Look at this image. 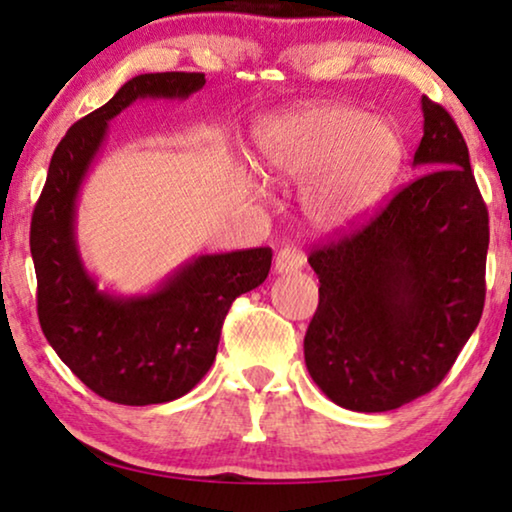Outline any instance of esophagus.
Segmentation results:
<instances>
[{
	"label": "esophagus",
	"instance_id": "34e87169",
	"mask_svg": "<svg viewBox=\"0 0 512 512\" xmlns=\"http://www.w3.org/2000/svg\"><path fill=\"white\" fill-rule=\"evenodd\" d=\"M303 263H305L303 251H300L298 247H289V244L279 249L277 256H275V270L282 272V275H289V272H298L300 268H303Z\"/></svg>",
	"mask_w": 512,
	"mask_h": 512
}]
</instances>
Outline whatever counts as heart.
I'll return each instance as SVG.
<instances>
[{"label": "heart", "mask_w": 512, "mask_h": 512, "mask_svg": "<svg viewBox=\"0 0 512 512\" xmlns=\"http://www.w3.org/2000/svg\"><path fill=\"white\" fill-rule=\"evenodd\" d=\"M403 163L401 135L389 123L335 104L300 109L261 137L270 179L305 184L310 219L324 228L361 221L384 200Z\"/></svg>", "instance_id": "1"}]
</instances>
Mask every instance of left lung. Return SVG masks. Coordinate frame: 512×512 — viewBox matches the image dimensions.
I'll use <instances>...</instances> for the list:
<instances>
[{
    "label": "left lung",
    "instance_id": "1",
    "mask_svg": "<svg viewBox=\"0 0 512 512\" xmlns=\"http://www.w3.org/2000/svg\"><path fill=\"white\" fill-rule=\"evenodd\" d=\"M422 111L424 172L307 258L319 305L305 363L347 410H396L436 389L485 307L487 205L454 118L426 95Z\"/></svg>",
    "mask_w": 512,
    "mask_h": 512
}]
</instances>
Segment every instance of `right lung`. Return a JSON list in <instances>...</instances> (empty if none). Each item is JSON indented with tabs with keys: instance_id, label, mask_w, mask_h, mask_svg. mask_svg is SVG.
Here are the masks:
<instances>
[{
	"instance_id": "add662e5",
	"label": "right lung",
	"mask_w": 512,
	"mask_h": 512,
	"mask_svg": "<svg viewBox=\"0 0 512 512\" xmlns=\"http://www.w3.org/2000/svg\"><path fill=\"white\" fill-rule=\"evenodd\" d=\"M202 86L200 72L130 79L60 139L34 205L30 251L41 331L69 370L111 403L153 405L188 394L214 363L233 300L270 272V247L207 254L149 296L114 298L97 289L81 263L74 242L76 195L111 118L142 97L184 100Z\"/></svg>"
}]
</instances>
